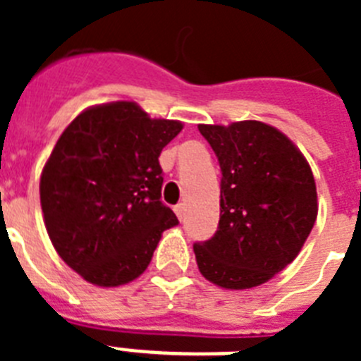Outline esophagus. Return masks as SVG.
I'll return each mask as SVG.
<instances>
[{
    "label": "esophagus",
    "instance_id": "34e87169",
    "mask_svg": "<svg viewBox=\"0 0 361 361\" xmlns=\"http://www.w3.org/2000/svg\"><path fill=\"white\" fill-rule=\"evenodd\" d=\"M175 213H177L178 220H183L184 215H186V204H177L175 206Z\"/></svg>",
    "mask_w": 361,
    "mask_h": 361
}]
</instances>
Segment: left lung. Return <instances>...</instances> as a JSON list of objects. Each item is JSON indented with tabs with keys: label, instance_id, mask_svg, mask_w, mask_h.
I'll return each instance as SVG.
<instances>
[{
	"label": "left lung",
	"instance_id": "8db88e82",
	"mask_svg": "<svg viewBox=\"0 0 361 361\" xmlns=\"http://www.w3.org/2000/svg\"><path fill=\"white\" fill-rule=\"evenodd\" d=\"M219 159L220 220L195 242L202 276L224 289H250L291 264L318 215L317 184L288 137L260 121L199 124Z\"/></svg>",
	"mask_w": 361,
	"mask_h": 361
}]
</instances>
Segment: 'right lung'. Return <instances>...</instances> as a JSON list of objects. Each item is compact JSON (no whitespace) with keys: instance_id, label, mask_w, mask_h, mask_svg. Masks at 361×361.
<instances>
[{"instance_id":"add662e5","label":"right lung","mask_w":361,"mask_h":361,"mask_svg":"<svg viewBox=\"0 0 361 361\" xmlns=\"http://www.w3.org/2000/svg\"><path fill=\"white\" fill-rule=\"evenodd\" d=\"M180 130L117 101L88 108L61 133L41 173V209L56 251L86 282L135 280L162 231L178 224L161 200L159 155Z\"/></svg>"}]
</instances>
